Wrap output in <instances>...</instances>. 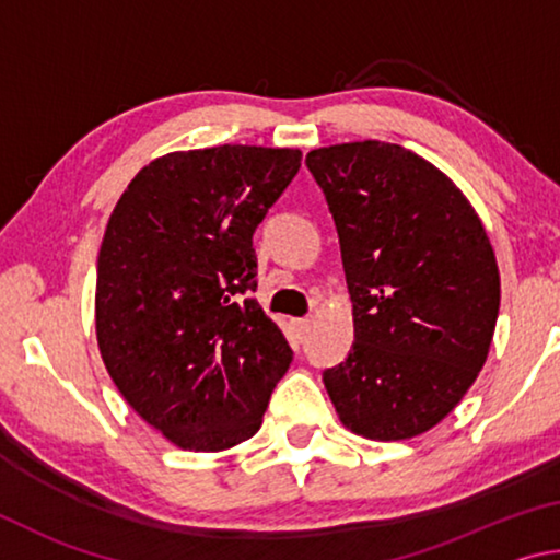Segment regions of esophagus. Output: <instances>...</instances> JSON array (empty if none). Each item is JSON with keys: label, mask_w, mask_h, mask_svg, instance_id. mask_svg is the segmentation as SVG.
Returning <instances> with one entry per match:
<instances>
[{"label": "esophagus", "mask_w": 560, "mask_h": 560, "mask_svg": "<svg viewBox=\"0 0 560 560\" xmlns=\"http://www.w3.org/2000/svg\"><path fill=\"white\" fill-rule=\"evenodd\" d=\"M308 328H311V320H308V318H296V320H291V330H293V338H296V343H301V340L306 338Z\"/></svg>", "instance_id": "1"}]
</instances>
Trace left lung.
<instances>
[{
	"mask_svg": "<svg viewBox=\"0 0 560 560\" xmlns=\"http://www.w3.org/2000/svg\"><path fill=\"white\" fill-rule=\"evenodd\" d=\"M334 214L355 340L324 371L340 422L407 440L444 420L477 381L499 316L489 236L459 187L381 140L311 150Z\"/></svg>",
	"mask_w": 560,
	"mask_h": 560,
	"instance_id": "left-lung-1",
	"label": "left lung"
}]
</instances>
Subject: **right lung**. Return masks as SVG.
Returning <instances> with one entry per match:
<instances>
[{"label": "right lung", "instance_id": "add662e5", "mask_svg": "<svg viewBox=\"0 0 560 560\" xmlns=\"http://www.w3.org/2000/svg\"><path fill=\"white\" fill-rule=\"evenodd\" d=\"M301 150L170 153L132 177L98 254L96 334L113 383L177 447L220 452L261 428L293 350L264 314L254 232Z\"/></svg>", "mask_w": 560, "mask_h": 560}]
</instances>
